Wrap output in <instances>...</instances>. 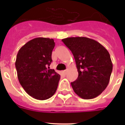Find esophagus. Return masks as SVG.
<instances>
[{
	"label": "esophagus",
	"mask_w": 125,
	"mask_h": 125,
	"mask_svg": "<svg viewBox=\"0 0 125 125\" xmlns=\"http://www.w3.org/2000/svg\"><path fill=\"white\" fill-rule=\"evenodd\" d=\"M67 72H68V70H64L62 71V73L64 75H66V74H67Z\"/></svg>",
	"instance_id": "34e87169"
}]
</instances>
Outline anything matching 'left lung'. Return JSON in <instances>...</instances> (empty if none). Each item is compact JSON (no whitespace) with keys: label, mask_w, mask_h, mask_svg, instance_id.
Masks as SVG:
<instances>
[{"label":"left lung","mask_w":125,"mask_h":125,"mask_svg":"<svg viewBox=\"0 0 125 125\" xmlns=\"http://www.w3.org/2000/svg\"><path fill=\"white\" fill-rule=\"evenodd\" d=\"M62 41L72 52L78 69V78L71 83L75 93L84 100L100 95L108 86L113 70L108 51L88 37H68Z\"/></svg>","instance_id":"obj_1"}]
</instances>
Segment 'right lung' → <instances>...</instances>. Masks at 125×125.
<instances>
[{"label":"right lung","mask_w":125,"mask_h":125,"mask_svg":"<svg viewBox=\"0 0 125 125\" xmlns=\"http://www.w3.org/2000/svg\"><path fill=\"white\" fill-rule=\"evenodd\" d=\"M53 39L37 37L19 49L15 61L19 81L29 95L39 100L52 96L57 90L60 75L49 69Z\"/></svg>","instance_id":"add662e5"}]
</instances>
